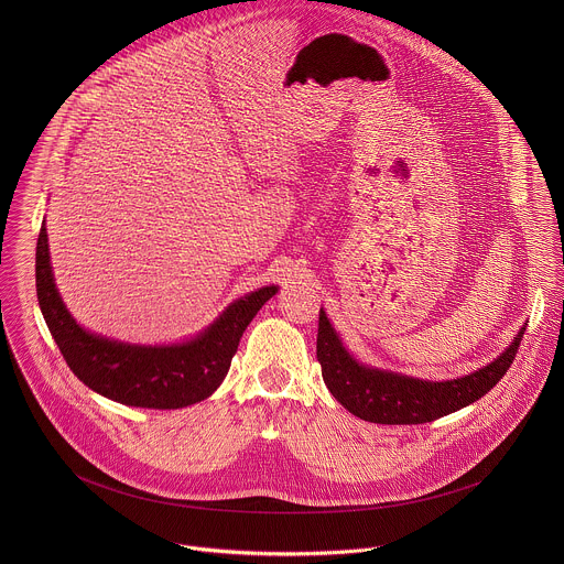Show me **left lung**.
Returning a JSON list of instances; mask_svg holds the SVG:
<instances>
[{"instance_id": "left-lung-1", "label": "left lung", "mask_w": 564, "mask_h": 564, "mask_svg": "<svg viewBox=\"0 0 564 564\" xmlns=\"http://www.w3.org/2000/svg\"><path fill=\"white\" fill-rule=\"evenodd\" d=\"M523 332L525 327L519 329L514 343L497 360L476 373L447 382H425L356 362L319 311L317 360L329 393L351 414L371 423L414 425L436 421L484 398L510 369Z\"/></svg>"}]
</instances>
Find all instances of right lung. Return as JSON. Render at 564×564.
<instances>
[{"label": "right lung", "instance_id": "add662e5", "mask_svg": "<svg viewBox=\"0 0 564 564\" xmlns=\"http://www.w3.org/2000/svg\"><path fill=\"white\" fill-rule=\"evenodd\" d=\"M275 291V286H264L245 295L188 343L126 345L90 334L74 322L54 284L45 224L39 232L36 295L63 358L88 389L126 405L173 410L210 398L230 369L245 327Z\"/></svg>", "mask_w": 564, "mask_h": 564}]
</instances>
